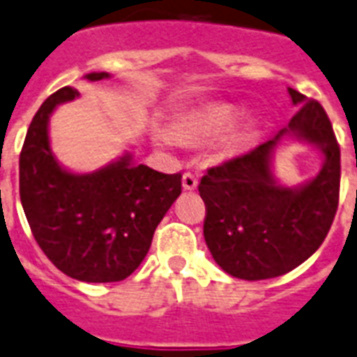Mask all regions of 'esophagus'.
Masks as SVG:
<instances>
[{
  "label": "esophagus",
  "mask_w": 357,
  "mask_h": 357,
  "mask_svg": "<svg viewBox=\"0 0 357 357\" xmlns=\"http://www.w3.org/2000/svg\"><path fill=\"white\" fill-rule=\"evenodd\" d=\"M197 176L193 175V173H190V171L182 175V186H184V190H190V192H192V190L197 188Z\"/></svg>",
  "instance_id": "esophagus-1"
}]
</instances>
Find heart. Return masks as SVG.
<instances>
[{"label": "heart", "instance_id": "b5f03b06", "mask_svg": "<svg viewBox=\"0 0 357 357\" xmlns=\"http://www.w3.org/2000/svg\"><path fill=\"white\" fill-rule=\"evenodd\" d=\"M240 117V109L229 102H214L206 106L199 107L193 113H190L181 123V134L188 141L203 143L225 134L233 128ZM251 134L250 130L238 128L227 134L220 143V156L222 158H233L236 154L244 153L250 145Z\"/></svg>", "mask_w": 357, "mask_h": 357}]
</instances>
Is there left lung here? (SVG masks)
<instances>
[{"instance_id":"left-lung-1","label":"left lung","mask_w":357,"mask_h":357,"mask_svg":"<svg viewBox=\"0 0 357 357\" xmlns=\"http://www.w3.org/2000/svg\"><path fill=\"white\" fill-rule=\"evenodd\" d=\"M300 106L275 137L250 153L210 167L199 193L206 206L203 233L214 261L233 278L259 281L291 272L324 242L335 218L341 184V149L324 107L296 89ZM284 135L317 144L325 165L303 187H281L271 154Z\"/></svg>"}]
</instances>
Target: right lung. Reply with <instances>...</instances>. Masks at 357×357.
I'll use <instances>...</instances> for the list:
<instances>
[{
	"mask_svg": "<svg viewBox=\"0 0 357 357\" xmlns=\"http://www.w3.org/2000/svg\"><path fill=\"white\" fill-rule=\"evenodd\" d=\"M85 78L96 82L109 74ZM78 95L63 87L35 113L20 153L22 206L55 268L85 283H113L145 259L158 223L181 195L182 175L134 164L130 154L95 173L63 169L50 149L48 121L55 106Z\"/></svg>",
	"mask_w": 357,
	"mask_h": 357,
	"instance_id": "right-lung-1",
	"label": "right lung"
}]
</instances>
